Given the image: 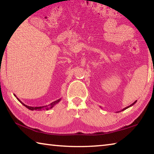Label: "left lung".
<instances>
[{
    "mask_svg": "<svg viewBox=\"0 0 154 154\" xmlns=\"http://www.w3.org/2000/svg\"><path fill=\"white\" fill-rule=\"evenodd\" d=\"M137 103V100H136V101H134V102L133 103H132V104H131V105H130V106H127V107H125L124 109H122V111H124V110H126V109H128V108H129V107H130V106H132V105H134V104H135V103ZM120 111H119V112H120Z\"/></svg>",
    "mask_w": 154,
    "mask_h": 154,
    "instance_id": "obj_1",
    "label": "left lung"
}]
</instances>
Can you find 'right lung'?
<instances>
[{"label": "right lung", "instance_id": "add662e5", "mask_svg": "<svg viewBox=\"0 0 154 154\" xmlns=\"http://www.w3.org/2000/svg\"><path fill=\"white\" fill-rule=\"evenodd\" d=\"M14 96H15V97L17 98V99L18 100L20 101V102L24 106H25L26 107V108H28V109H30V110H31V111H34V110H35V111H41V110H49V109H51V108H53L54 106V105H56L57 103H58L61 100V98H60V99H58V100H56V101H54L53 103H50L49 104V105H45V106H28V105H25V104H24L23 103L22 101H21L19 98H18L17 96H16V95H15L14 94Z\"/></svg>", "mask_w": 154, "mask_h": 154}]
</instances>
